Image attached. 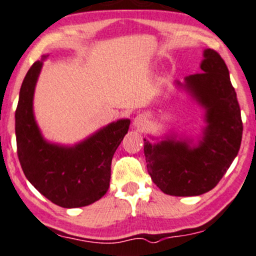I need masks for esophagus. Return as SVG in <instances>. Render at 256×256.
<instances>
[{"label": "esophagus", "mask_w": 256, "mask_h": 256, "mask_svg": "<svg viewBox=\"0 0 256 256\" xmlns=\"http://www.w3.org/2000/svg\"><path fill=\"white\" fill-rule=\"evenodd\" d=\"M148 124V120L146 117L142 116V114H139V116H136L134 118V127L138 128V129H144L146 127Z\"/></svg>", "instance_id": "esophagus-1"}]
</instances>
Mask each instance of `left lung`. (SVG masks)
<instances>
[{
    "label": "left lung",
    "mask_w": 256,
    "mask_h": 256,
    "mask_svg": "<svg viewBox=\"0 0 256 256\" xmlns=\"http://www.w3.org/2000/svg\"><path fill=\"white\" fill-rule=\"evenodd\" d=\"M200 70L178 83L206 110L208 126L199 144L190 146L174 139L151 144L144 139L151 180L174 196L202 195L215 188L240 148L243 123L226 63L215 50L206 48Z\"/></svg>",
    "instance_id": "8db88e82"
}]
</instances>
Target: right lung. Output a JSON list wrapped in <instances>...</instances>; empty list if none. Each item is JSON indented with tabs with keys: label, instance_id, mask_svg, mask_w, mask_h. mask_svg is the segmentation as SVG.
Masks as SVG:
<instances>
[{
	"label": "right lung",
	"instance_id": "right-lung-1",
	"mask_svg": "<svg viewBox=\"0 0 256 256\" xmlns=\"http://www.w3.org/2000/svg\"><path fill=\"white\" fill-rule=\"evenodd\" d=\"M42 61L30 67L16 110L17 154L28 180L45 198L62 208H82L106 194L114 151L128 133L129 120L110 123L74 146L46 142L32 112V98Z\"/></svg>",
	"mask_w": 256,
	"mask_h": 256
}]
</instances>
